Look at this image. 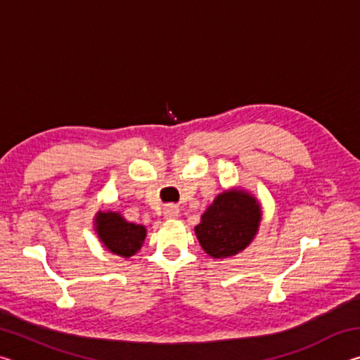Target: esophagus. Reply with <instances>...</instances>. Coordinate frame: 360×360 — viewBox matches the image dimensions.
<instances>
[{
    "mask_svg": "<svg viewBox=\"0 0 360 360\" xmlns=\"http://www.w3.org/2000/svg\"><path fill=\"white\" fill-rule=\"evenodd\" d=\"M178 214H179L178 206L168 205V206H165V208H163V216H165L167 219H174V217H178Z\"/></svg>",
    "mask_w": 360,
    "mask_h": 360,
    "instance_id": "34e87169",
    "label": "esophagus"
}]
</instances>
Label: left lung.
I'll list each match as a JSON object with an SVG mask.
<instances>
[{
    "mask_svg": "<svg viewBox=\"0 0 360 360\" xmlns=\"http://www.w3.org/2000/svg\"><path fill=\"white\" fill-rule=\"evenodd\" d=\"M259 222V203L249 193L235 188L217 195L195 227V233L206 254L225 259L238 254L252 241Z\"/></svg>",
    "mask_w": 360,
    "mask_h": 360,
    "instance_id": "1",
    "label": "left lung"
}]
</instances>
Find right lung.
<instances>
[{
    "label": "right lung",
    "mask_w": 360,
    "mask_h": 360,
    "mask_svg": "<svg viewBox=\"0 0 360 360\" xmlns=\"http://www.w3.org/2000/svg\"><path fill=\"white\" fill-rule=\"evenodd\" d=\"M95 224L105 246L120 257H130L138 252L146 238L143 225L127 222L119 212H98Z\"/></svg>",
    "instance_id": "1"
}]
</instances>
